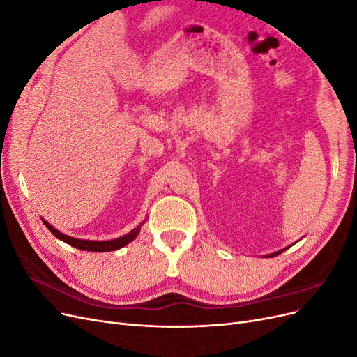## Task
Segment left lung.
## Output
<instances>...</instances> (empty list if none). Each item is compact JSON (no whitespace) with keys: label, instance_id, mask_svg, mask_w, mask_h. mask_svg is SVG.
Segmentation results:
<instances>
[{"label":"left lung","instance_id":"obj_1","mask_svg":"<svg viewBox=\"0 0 357 357\" xmlns=\"http://www.w3.org/2000/svg\"><path fill=\"white\" fill-rule=\"evenodd\" d=\"M290 247V245H289ZM289 247H284V248H282V250H278V252H274V253H271V255H265L264 257H274V256H277V255H280V253H283L284 250H287Z\"/></svg>","mask_w":357,"mask_h":357}]
</instances>
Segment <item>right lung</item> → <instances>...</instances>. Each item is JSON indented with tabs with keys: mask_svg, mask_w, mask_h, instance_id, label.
I'll return each instance as SVG.
<instances>
[{
	"mask_svg": "<svg viewBox=\"0 0 357 357\" xmlns=\"http://www.w3.org/2000/svg\"><path fill=\"white\" fill-rule=\"evenodd\" d=\"M43 223L46 225V228L56 236L58 240L67 243L75 248H79V250H86V252H114V250H119V248L125 247L126 244H129L131 241H134L137 238V235L139 234V229H142V226L144 225L146 220H143L142 223H139L137 228H134L131 232H128L126 235H122L119 236V238H114V240H109V241H91V240H80V238H74V236H70V235H66L59 232L56 228H53V226L46 222L45 219H41Z\"/></svg>",
	"mask_w": 357,
	"mask_h": 357,
	"instance_id": "add662e5",
	"label": "right lung"
}]
</instances>
